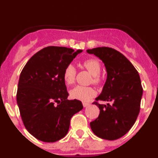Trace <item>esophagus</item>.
<instances>
[{
    "label": "esophagus",
    "mask_w": 158,
    "mask_h": 158,
    "mask_svg": "<svg viewBox=\"0 0 158 158\" xmlns=\"http://www.w3.org/2000/svg\"><path fill=\"white\" fill-rule=\"evenodd\" d=\"M82 104H83L84 107H88V106L90 105V104H89V103H85V102H83V103H82Z\"/></svg>",
    "instance_id": "esophagus-1"
}]
</instances>
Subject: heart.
<instances>
[{"instance_id":"heart-1","label":"heart","mask_w":158,"mask_h":158,"mask_svg":"<svg viewBox=\"0 0 158 158\" xmlns=\"http://www.w3.org/2000/svg\"><path fill=\"white\" fill-rule=\"evenodd\" d=\"M83 65L93 75V83L98 84L100 81L99 74L101 70V65H100V62L97 59L91 58V59L85 61ZM76 69L73 64H69L65 67L63 73V78L67 85H71L74 82L75 78H76ZM69 95H70L71 98L74 99V100L88 101L96 95V91L92 87L77 85L71 89L69 92Z\"/></svg>"}]
</instances>
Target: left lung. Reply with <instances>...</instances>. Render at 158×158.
I'll use <instances>...</instances> for the list:
<instances>
[{
  "label": "left lung",
  "instance_id": "8db88e82",
  "mask_svg": "<svg viewBox=\"0 0 158 158\" xmlns=\"http://www.w3.org/2000/svg\"><path fill=\"white\" fill-rule=\"evenodd\" d=\"M87 53L100 58L107 71L105 84L96 100L112 102L93 103L100 108V115L90 127L99 138L115 140L127 133L139 114L143 93L140 77L129 60L115 49L96 47Z\"/></svg>",
  "mask_w": 158,
  "mask_h": 158
}]
</instances>
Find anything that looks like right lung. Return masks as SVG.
<instances>
[{
    "label": "right lung",
    "mask_w": 158,
    "mask_h": 158,
    "mask_svg": "<svg viewBox=\"0 0 158 158\" xmlns=\"http://www.w3.org/2000/svg\"><path fill=\"white\" fill-rule=\"evenodd\" d=\"M82 50L47 47L34 54L23 67L16 101L25 127L37 139L54 142L69 131L72 116L83 108L77 100H67L63 73Z\"/></svg>",
    "instance_id": "1"
}]
</instances>
